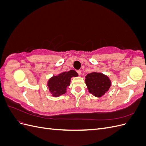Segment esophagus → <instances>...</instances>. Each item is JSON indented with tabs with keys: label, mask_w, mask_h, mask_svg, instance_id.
<instances>
[{
	"label": "esophagus",
	"mask_w": 146,
	"mask_h": 146,
	"mask_svg": "<svg viewBox=\"0 0 146 146\" xmlns=\"http://www.w3.org/2000/svg\"><path fill=\"white\" fill-rule=\"evenodd\" d=\"M77 72V73H78V74L79 75V76H80L81 74H82V72H81V70H78Z\"/></svg>",
	"instance_id": "34e87169"
}]
</instances>
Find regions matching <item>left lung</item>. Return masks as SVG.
<instances>
[{"instance_id": "obj_1", "label": "left lung", "mask_w": 146, "mask_h": 146, "mask_svg": "<svg viewBox=\"0 0 146 146\" xmlns=\"http://www.w3.org/2000/svg\"><path fill=\"white\" fill-rule=\"evenodd\" d=\"M85 83L88 91L96 98H101L108 91L111 81L106 75L92 72L85 76Z\"/></svg>"}]
</instances>
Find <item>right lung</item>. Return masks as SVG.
<instances>
[{"label":"right lung","mask_w":146,"mask_h":146,"mask_svg":"<svg viewBox=\"0 0 146 146\" xmlns=\"http://www.w3.org/2000/svg\"><path fill=\"white\" fill-rule=\"evenodd\" d=\"M78 76L74 70L68 72H62L57 76L50 77L47 82V86L50 93L54 98H57L66 92V88L70 85V79Z\"/></svg>","instance_id":"1"}]
</instances>
